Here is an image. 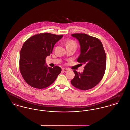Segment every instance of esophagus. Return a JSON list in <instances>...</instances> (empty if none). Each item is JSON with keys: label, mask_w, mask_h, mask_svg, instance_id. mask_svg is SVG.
I'll return each mask as SVG.
<instances>
[{"label": "esophagus", "mask_w": 130, "mask_h": 130, "mask_svg": "<svg viewBox=\"0 0 130 130\" xmlns=\"http://www.w3.org/2000/svg\"><path fill=\"white\" fill-rule=\"evenodd\" d=\"M62 71H63V72H66V71H69L67 69H62Z\"/></svg>", "instance_id": "obj_1"}]
</instances>
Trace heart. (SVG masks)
Segmentation results:
<instances>
[{
  "label": "heart",
  "mask_w": 130,
  "mask_h": 130,
  "mask_svg": "<svg viewBox=\"0 0 130 130\" xmlns=\"http://www.w3.org/2000/svg\"><path fill=\"white\" fill-rule=\"evenodd\" d=\"M67 46H75L76 47V44L75 42L73 41H69L67 42Z\"/></svg>",
  "instance_id": "heart-1"
}]
</instances>
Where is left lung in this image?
I'll return each instance as SVG.
<instances>
[{
    "label": "left lung",
    "instance_id": "1",
    "mask_svg": "<svg viewBox=\"0 0 130 130\" xmlns=\"http://www.w3.org/2000/svg\"><path fill=\"white\" fill-rule=\"evenodd\" d=\"M71 36L79 42L80 54L77 61L85 67L82 73L73 71L75 76L71 83L79 89L87 90L95 87L102 79L106 67V54L98 39L84 33Z\"/></svg>",
    "mask_w": 130,
    "mask_h": 130
}]
</instances>
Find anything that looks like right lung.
I'll list each match as a JSON object with an SVG mask.
<instances>
[{"instance_id": "right-lung-1", "label": "right lung", "mask_w": 130, "mask_h": 130, "mask_svg": "<svg viewBox=\"0 0 130 130\" xmlns=\"http://www.w3.org/2000/svg\"><path fill=\"white\" fill-rule=\"evenodd\" d=\"M62 37L41 33L31 37L24 43L20 53L19 69L24 80L31 86L38 89L47 87L61 72L59 67H48L45 59Z\"/></svg>"}]
</instances>
